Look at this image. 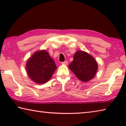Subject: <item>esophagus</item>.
<instances>
[{"mask_svg": "<svg viewBox=\"0 0 126 126\" xmlns=\"http://www.w3.org/2000/svg\"><path fill=\"white\" fill-rule=\"evenodd\" d=\"M68 62L67 61H64V62H62V64H63V65H67L68 64Z\"/></svg>", "mask_w": 126, "mask_h": 126, "instance_id": "34e87169", "label": "esophagus"}]
</instances>
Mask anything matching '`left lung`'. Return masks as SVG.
Returning a JSON list of instances; mask_svg holds the SVG:
<instances>
[{
  "label": "left lung",
  "mask_w": 126,
  "mask_h": 126,
  "mask_svg": "<svg viewBox=\"0 0 126 126\" xmlns=\"http://www.w3.org/2000/svg\"><path fill=\"white\" fill-rule=\"evenodd\" d=\"M69 68L79 79L88 82L94 78L98 70V63L92 55L82 50H78Z\"/></svg>",
  "instance_id": "obj_1"
}]
</instances>
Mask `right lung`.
Returning <instances> with one entry per match:
<instances>
[{
  "label": "right lung",
  "mask_w": 126,
  "mask_h": 126,
  "mask_svg": "<svg viewBox=\"0 0 126 126\" xmlns=\"http://www.w3.org/2000/svg\"><path fill=\"white\" fill-rule=\"evenodd\" d=\"M57 68L54 60L46 50L34 52L28 59L26 63L28 76L38 84H44L47 82Z\"/></svg>",
  "instance_id": "right-lung-1"
}]
</instances>
